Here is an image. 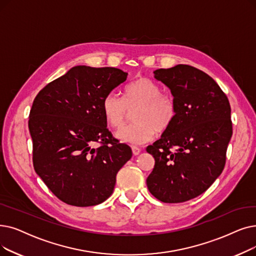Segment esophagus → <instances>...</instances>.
I'll return each mask as SVG.
<instances>
[{
  "label": "esophagus",
  "instance_id": "esophagus-1",
  "mask_svg": "<svg viewBox=\"0 0 256 256\" xmlns=\"http://www.w3.org/2000/svg\"><path fill=\"white\" fill-rule=\"evenodd\" d=\"M132 154H134V156H137V154H140L141 150H140L138 146H132Z\"/></svg>",
  "mask_w": 256,
  "mask_h": 256
}]
</instances>
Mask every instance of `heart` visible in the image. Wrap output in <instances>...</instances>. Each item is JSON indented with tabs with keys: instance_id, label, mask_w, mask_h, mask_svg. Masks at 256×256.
Instances as JSON below:
<instances>
[{
	"instance_id": "obj_1",
	"label": "heart",
	"mask_w": 256,
	"mask_h": 256,
	"mask_svg": "<svg viewBox=\"0 0 256 256\" xmlns=\"http://www.w3.org/2000/svg\"><path fill=\"white\" fill-rule=\"evenodd\" d=\"M134 124L120 128L116 138L130 144L150 141L157 132L168 130L176 117V104L170 96L161 94V88L154 82L139 77L124 90V99L110 92L104 96L102 110L106 124L115 128L126 122L128 110L135 108Z\"/></svg>"
}]
</instances>
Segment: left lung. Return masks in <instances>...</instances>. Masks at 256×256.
Instances as JSON below:
<instances>
[{
	"label": "left lung",
	"instance_id": "obj_1",
	"mask_svg": "<svg viewBox=\"0 0 256 256\" xmlns=\"http://www.w3.org/2000/svg\"><path fill=\"white\" fill-rule=\"evenodd\" d=\"M154 74L170 88L176 117L146 148L154 159L146 184L161 202L181 203L206 192L223 172L232 136L231 108L218 84L194 66L176 64Z\"/></svg>",
	"mask_w": 256,
	"mask_h": 256
}]
</instances>
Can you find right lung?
I'll use <instances>...</instances> for the list:
<instances>
[{
  "label": "right lung",
  "instance_id": "right-lung-1",
  "mask_svg": "<svg viewBox=\"0 0 256 256\" xmlns=\"http://www.w3.org/2000/svg\"><path fill=\"white\" fill-rule=\"evenodd\" d=\"M126 78L117 68L76 66L36 95L28 122L33 166L60 201L94 206L113 194L132 150L106 128L102 104Z\"/></svg>",
  "mask_w": 256,
  "mask_h": 256
}]
</instances>
